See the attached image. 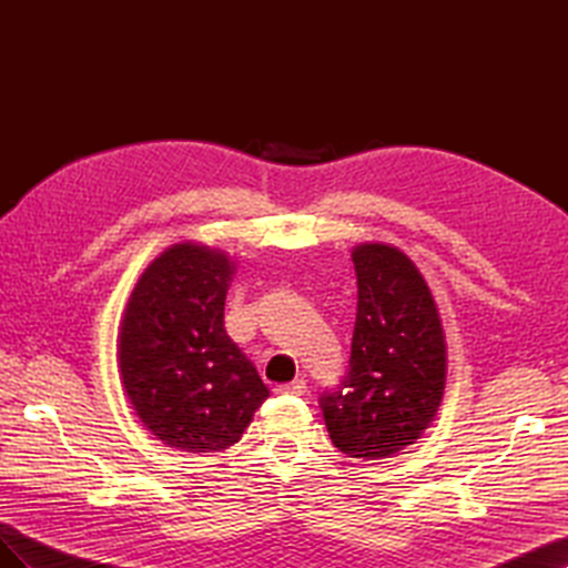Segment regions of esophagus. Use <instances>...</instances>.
<instances>
[{
    "label": "esophagus",
    "instance_id": "esophagus-1",
    "mask_svg": "<svg viewBox=\"0 0 568 568\" xmlns=\"http://www.w3.org/2000/svg\"><path fill=\"white\" fill-rule=\"evenodd\" d=\"M305 388H307L305 382H303V379H296V382H291V384L274 386V393H280V395H303Z\"/></svg>",
    "mask_w": 568,
    "mask_h": 568
}]
</instances>
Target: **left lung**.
I'll use <instances>...</instances> for the list:
<instances>
[{
	"mask_svg": "<svg viewBox=\"0 0 568 568\" xmlns=\"http://www.w3.org/2000/svg\"><path fill=\"white\" fill-rule=\"evenodd\" d=\"M357 317L348 372L320 395L326 432L348 457L384 459L434 422L445 388V336L424 277L384 244L353 251Z\"/></svg>",
	"mask_w": 568,
	"mask_h": 568,
	"instance_id": "left-lung-1",
	"label": "left lung"
}]
</instances>
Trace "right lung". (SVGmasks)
Here are the masks:
<instances>
[{
  "label": "right lung",
  "mask_w": 568,
  "mask_h": 568,
  "mask_svg": "<svg viewBox=\"0 0 568 568\" xmlns=\"http://www.w3.org/2000/svg\"><path fill=\"white\" fill-rule=\"evenodd\" d=\"M225 253L178 244L136 282L120 329V376L136 417L170 448L217 453L270 395L225 332Z\"/></svg>",
  "instance_id": "add662e5"
}]
</instances>
